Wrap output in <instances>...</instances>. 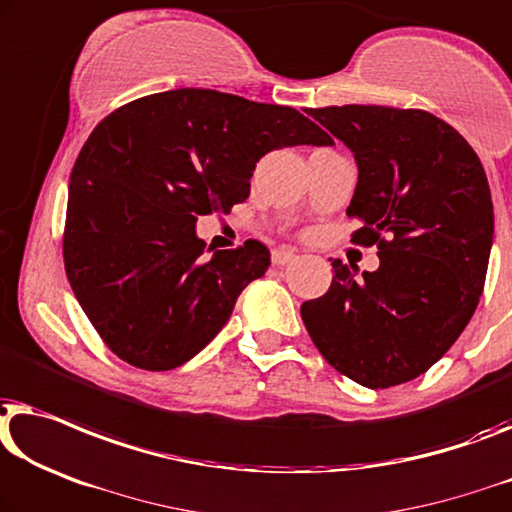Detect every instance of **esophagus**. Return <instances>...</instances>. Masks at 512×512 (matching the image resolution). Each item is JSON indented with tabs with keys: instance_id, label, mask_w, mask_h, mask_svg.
Returning a JSON list of instances; mask_svg holds the SVG:
<instances>
[{
	"instance_id": "esophagus-1",
	"label": "esophagus",
	"mask_w": 512,
	"mask_h": 512,
	"mask_svg": "<svg viewBox=\"0 0 512 512\" xmlns=\"http://www.w3.org/2000/svg\"><path fill=\"white\" fill-rule=\"evenodd\" d=\"M293 258H295L293 249H274L272 251V263L274 265H286V263H291Z\"/></svg>"
}]
</instances>
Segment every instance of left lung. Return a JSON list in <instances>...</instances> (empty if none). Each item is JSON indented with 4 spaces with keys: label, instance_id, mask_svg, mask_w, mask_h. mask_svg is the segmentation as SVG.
<instances>
[{
    "label": "left lung",
    "instance_id": "8db88e82",
    "mask_svg": "<svg viewBox=\"0 0 512 512\" xmlns=\"http://www.w3.org/2000/svg\"><path fill=\"white\" fill-rule=\"evenodd\" d=\"M307 115L353 152V242L376 244L374 272L332 261V284L300 307L339 374L379 390L425 374L462 335L490 263L494 210L473 147L416 108L328 106Z\"/></svg>",
    "mask_w": 512,
    "mask_h": 512
}]
</instances>
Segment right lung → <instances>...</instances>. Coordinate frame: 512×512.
Returning <instances> with one entry per match:
<instances>
[{"label":"right lung","mask_w":512,"mask_h":512,"mask_svg":"<svg viewBox=\"0 0 512 512\" xmlns=\"http://www.w3.org/2000/svg\"><path fill=\"white\" fill-rule=\"evenodd\" d=\"M293 145L332 138L295 108L196 87L96 124L71 173L64 268L117 358L166 372L217 337L270 251L247 240L207 256L196 221L247 201L258 159Z\"/></svg>","instance_id":"add662e5"}]
</instances>
